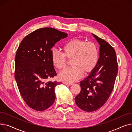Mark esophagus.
Here are the masks:
<instances>
[{"label":"esophagus","instance_id":"obj_1","mask_svg":"<svg viewBox=\"0 0 132 132\" xmlns=\"http://www.w3.org/2000/svg\"><path fill=\"white\" fill-rule=\"evenodd\" d=\"M63 84H65V85H72L73 84L71 82H63Z\"/></svg>","mask_w":132,"mask_h":132}]
</instances>
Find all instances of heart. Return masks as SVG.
Instances as JSON below:
<instances>
[{
	"label": "heart",
	"mask_w": 132,
	"mask_h": 132,
	"mask_svg": "<svg viewBox=\"0 0 132 132\" xmlns=\"http://www.w3.org/2000/svg\"><path fill=\"white\" fill-rule=\"evenodd\" d=\"M63 53L55 50L51 51V60L55 68L63 70L67 66V59H71L73 65L60 74V78L66 81L73 82L92 72L97 65L99 52L97 45L92 42L79 38L68 40L62 46Z\"/></svg>",
	"instance_id": "b5f03b06"
}]
</instances>
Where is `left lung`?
<instances>
[{
  "mask_svg": "<svg viewBox=\"0 0 132 132\" xmlns=\"http://www.w3.org/2000/svg\"><path fill=\"white\" fill-rule=\"evenodd\" d=\"M99 43L100 57L97 66L80 82L81 91L75 97L77 105L86 112H93L105 104L111 94L118 70L114 48L93 34Z\"/></svg>",
  "mask_w": 132,
  "mask_h": 132,
  "instance_id": "obj_1",
  "label": "left lung"
}]
</instances>
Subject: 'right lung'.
Masks as SVG:
<instances>
[{"mask_svg":"<svg viewBox=\"0 0 132 132\" xmlns=\"http://www.w3.org/2000/svg\"><path fill=\"white\" fill-rule=\"evenodd\" d=\"M67 36L53 28H42L28 35L19 45L15 58V79L24 101L35 110L44 111L55 101V87L61 82H45L57 75L51 49Z\"/></svg>","mask_w":132,"mask_h":132,"instance_id":"obj_1","label":"right lung"}]
</instances>
